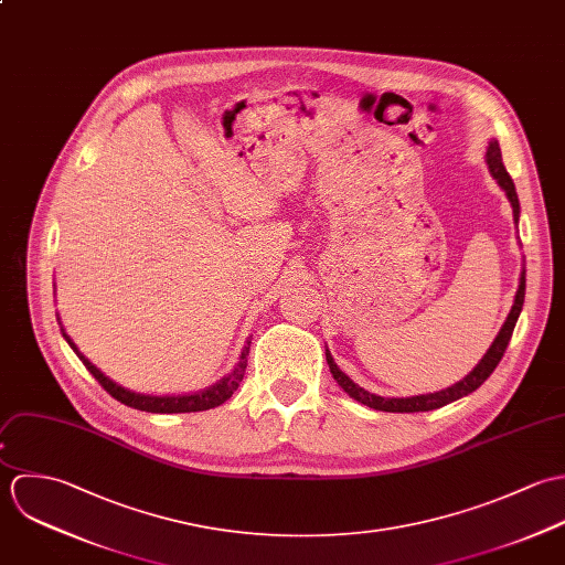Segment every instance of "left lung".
Returning a JSON list of instances; mask_svg holds the SVG:
<instances>
[{"mask_svg":"<svg viewBox=\"0 0 565 565\" xmlns=\"http://www.w3.org/2000/svg\"><path fill=\"white\" fill-rule=\"evenodd\" d=\"M487 166L493 174V179L500 183V188L507 192L511 205H513V218L518 223L520 218V201H518V192H515V185H513V179L509 177L504 163H502V152H500V146L498 141H491L489 148H487ZM524 292H526V273L522 270V277H520V288H518V295H515V303L500 330V334L493 340V344L489 347V351L484 353V358L476 364V369L462 377L460 382H456L450 388L446 391H439V393H428V395H415V397H380V395H373L364 388H360L353 380H349L339 366L334 362V358L330 355V351H326L328 355V364H330V371L334 375V380L339 382L340 388L353 397L355 402L369 406V408H375V411H384V413H424V411H435V408H441L446 404H450L454 399H460L465 395H469L471 391H476L491 373L493 369L498 366V362L502 360L507 347H509V340L513 337V330H515V323H518V317L522 312V306H524Z\"/></svg>","mask_w":565,"mask_h":565,"instance_id":"1","label":"left lung"}]
</instances>
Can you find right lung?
<instances>
[{"label": "right lung", "mask_w": 565, "mask_h": 565, "mask_svg": "<svg viewBox=\"0 0 565 565\" xmlns=\"http://www.w3.org/2000/svg\"><path fill=\"white\" fill-rule=\"evenodd\" d=\"M63 337L70 342V347L76 351V355L83 360V364L89 369V373L100 382V386L115 397L117 402L137 408V411H146V413H199V411H210L216 408L221 404H225L226 399L237 391L244 371H246V355H248V347H244L237 366L233 369L231 375H226L225 380H221L216 386L203 391V393H194V395H177V397H154V395H139L132 393L119 384H115L114 380H109L98 366H94L81 351L78 347L72 342V339L65 334V330L61 328ZM250 344V342H248Z\"/></svg>", "instance_id": "1"}]
</instances>
